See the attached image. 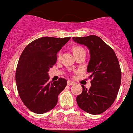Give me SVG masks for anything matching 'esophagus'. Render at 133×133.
<instances>
[{"label":"esophagus","instance_id":"34e87169","mask_svg":"<svg viewBox=\"0 0 133 133\" xmlns=\"http://www.w3.org/2000/svg\"><path fill=\"white\" fill-rule=\"evenodd\" d=\"M73 84H75L74 82L71 81V80H68V85H73Z\"/></svg>","mask_w":133,"mask_h":133}]
</instances>
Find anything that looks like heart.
<instances>
[{
    "label": "heart",
    "instance_id": "b5f03b06",
    "mask_svg": "<svg viewBox=\"0 0 133 133\" xmlns=\"http://www.w3.org/2000/svg\"><path fill=\"white\" fill-rule=\"evenodd\" d=\"M73 53H78V52L82 51H84V50L82 49V48H80V47L76 46V47H75L74 48H73ZM60 57V53H59V54H58V58Z\"/></svg>",
    "mask_w": 133,
    "mask_h": 133
}]
</instances>
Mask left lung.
I'll return each instance as SVG.
<instances>
[{"label":"left lung","instance_id":"left-lung-1","mask_svg":"<svg viewBox=\"0 0 133 133\" xmlns=\"http://www.w3.org/2000/svg\"><path fill=\"white\" fill-rule=\"evenodd\" d=\"M72 39L89 49L90 60L87 71L92 78L89 89L82 85V92L77 96L76 102L88 113H102L113 104L120 89L122 73L118 60L113 49L97 36Z\"/></svg>","mask_w":133,"mask_h":133}]
</instances>
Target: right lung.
<instances>
[{
    "mask_svg": "<svg viewBox=\"0 0 133 133\" xmlns=\"http://www.w3.org/2000/svg\"><path fill=\"white\" fill-rule=\"evenodd\" d=\"M69 39L42 37L28 44L20 57L15 74L17 90L24 104L35 113H45L54 108L58 95L66 86L67 80L62 78L48 81V71Z\"/></svg>",
    "mask_w": 133,
    "mask_h": 133,
    "instance_id": "add662e5",
    "label": "right lung"
}]
</instances>
